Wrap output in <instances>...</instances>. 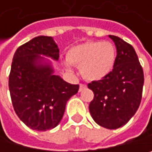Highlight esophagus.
Listing matches in <instances>:
<instances>
[{
    "label": "esophagus",
    "mask_w": 152,
    "mask_h": 152,
    "mask_svg": "<svg viewBox=\"0 0 152 152\" xmlns=\"http://www.w3.org/2000/svg\"><path fill=\"white\" fill-rule=\"evenodd\" d=\"M86 86L85 84H80V85H79V92L83 91V90L86 89Z\"/></svg>",
    "instance_id": "esophagus-1"
}]
</instances>
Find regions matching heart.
I'll list each match as a JSON object with an SVG mask.
<instances>
[{
	"mask_svg": "<svg viewBox=\"0 0 152 152\" xmlns=\"http://www.w3.org/2000/svg\"><path fill=\"white\" fill-rule=\"evenodd\" d=\"M116 60V50L109 42H86L72 47L67 53L66 68L73 72L70 66L80 67L82 77L88 81L103 79L111 72Z\"/></svg>",
	"mask_w": 152,
	"mask_h": 152,
	"instance_id": "b5f03b06",
	"label": "heart"
}]
</instances>
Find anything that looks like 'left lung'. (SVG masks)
I'll return each instance as SVG.
<instances>
[{"label":"left lung","instance_id":"1","mask_svg":"<svg viewBox=\"0 0 152 152\" xmlns=\"http://www.w3.org/2000/svg\"><path fill=\"white\" fill-rule=\"evenodd\" d=\"M117 48L112 71L87 85L94 92L89 111L96 123L116 129L128 123L138 110L144 84L143 70L135 50L124 40L108 35Z\"/></svg>","mask_w":152,"mask_h":152}]
</instances>
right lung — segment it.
<instances>
[{"instance_id":"1","label":"right lung","mask_w":152,"mask_h":152,"mask_svg":"<svg viewBox=\"0 0 152 152\" xmlns=\"http://www.w3.org/2000/svg\"><path fill=\"white\" fill-rule=\"evenodd\" d=\"M59 58V49L51 36H37L18 47L9 75V90L14 111L32 129L56 128L65 113L68 99L79 85H71L55 75L51 62Z\"/></svg>"}]
</instances>
